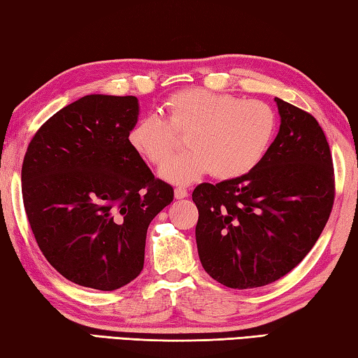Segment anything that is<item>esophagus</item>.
<instances>
[{
  "label": "esophagus",
  "instance_id": "obj_1",
  "mask_svg": "<svg viewBox=\"0 0 358 358\" xmlns=\"http://www.w3.org/2000/svg\"><path fill=\"white\" fill-rule=\"evenodd\" d=\"M189 196V192H187V189H184V187H176L174 189V198L176 199H184Z\"/></svg>",
  "mask_w": 358,
  "mask_h": 358
}]
</instances>
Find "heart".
I'll return each instance as SVG.
<instances>
[{"label":"heart","instance_id":"1","mask_svg":"<svg viewBox=\"0 0 358 358\" xmlns=\"http://www.w3.org/2000/svg\"><path fill=\"white\" fill-rule=\"evenodd\" d=\"M159 113L141 116L129 131V141L152 165H162L187 135L191 149L160 169L163 179L189 184L209 173L234 179L258 165L277 134V115L268 103L233 94L192 87L169 96Z\"/></svg>","mask_w":358,"mask_h":358}]
</instances>
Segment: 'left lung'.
<instances>
[{"instance_id": "1", "label": "left lung", "mask_w": 358, "mask_h": 358, "mask_svg": "<svg viewBox=\"0 0 358 358\" xmlns=\"http://www.w3.org/2000/svg\"><path fill=\"white\" fill-rule=\"evenodd\" d=\"M278 135L241 178L199 184L196 245L204 271L233 289L291 272L321 236L335 199L327 138L310 113L275 97Z\"/></svg>"}]
</instances>
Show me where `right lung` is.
<instances>
[{
    "label": "right lung",
    "instance_id": "obj_1",
    "mask_svg": "<svg viewBox=\"0 0 358 358\" xmlns=\"http://www.w3.org/2000/svg\"><path fill=\"white\" fill-rule=\"evenodd\" d=\"M138 113L135 96H85L50 117L24 154L31 229L75 285L115 291L135 280L149 223L174 198L129 141Z\"/></svg>",
    "mask_w": 358,
    "mask_h": 358
}]
</instances>
